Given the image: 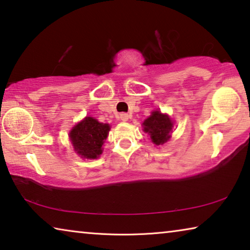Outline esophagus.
<instances>
[{
    "mask_svg": "<svg viewBox=\"0 0 250 250\" xmlns=\"http://www.w3.org/2000/svg\"><path fill=\"white\" fill-rule=\"evenodd\" d=\"M119 118H120L121 121H128L129 114L128 113H121L120 115H119Z\"/></svg>",
    "mask_w": 250,
    "mask_h": 250,
    "instance_id": "esophagus-1",
    "label": "esophagus"
}]
</instances>
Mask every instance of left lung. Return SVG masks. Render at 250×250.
I'll return each instance as SVG.
<instances>
[{"label": "left lung", "mask_w": 250, "mask_h": 250, "mask_svg": "<svg viewBox=\"0 0 250 250\" xmlns=\"http://www.w3.org/2000/svg\"><path fill=\"white\" fill-rule=\"evenodd\" d=\"M144 131L150 135V139L155 145H163L170 138L173 122L168 115L163 114L159 111H154L150 117L144 121Z\"/></svg>", "instance_id": "1"}]
</instances>
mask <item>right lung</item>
<instances>
[{
    "mask_svg": "<svg viewBox=\"0 0 250 250\" xmlns=\"http://www.w3.org/2000/svg\"><path fill=\"white\" fill-rule=\"evenodd\" d=\"M110 131V125L91 117L77 124L69 133L74 150L87 159H95L102 154V145Z\"/></svg>",
    "mask_w": 250,
    "mask_h": 250,
    "instance_id": "obj_1",
    "label": "right lung"
}]
</instances>
